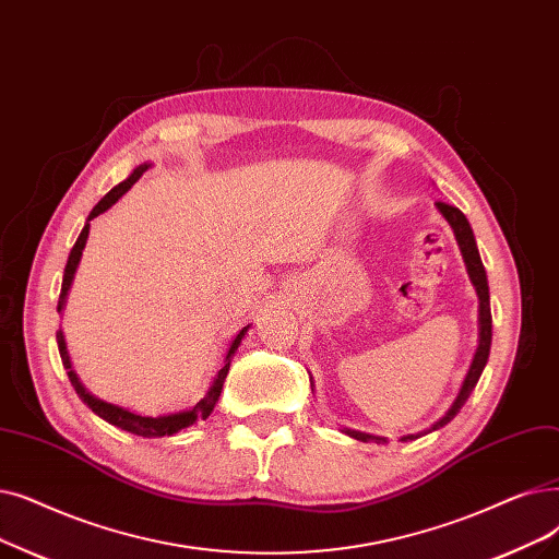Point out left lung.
Returning a JSON list of instances; mask_svg holds the SVG:
<instances>
[{
    "instance_id": "8db88e82",
    "label": "left lung",
    "mask_w": 559,
    "mask_h": 559,
    "mask_svg": "<svg viewBox=\"0 0 559 559\" xmlns=\"http://www.w3.org/2000/svg\"><path fill=\"white\" fill-rule=\"evenodd\" d=\"M436 207H439V212L445 216V222L450 224V228L454 230V237H456V245L461 249V255H464V262H466V270H468V276H471V283L475 285V293L479 297V345H477V352H475V358L471 362V370L464 379V383H461V391L456 395V400L452 402V406L448 408V414L439 420L433 423L429 429L425 431H418V433H408V436H402V441H416L420 439V436L433 431V429H441L445 427L459 411L461 406H464L473 393V388L477 385L479 377H481V370L484 366H487L489 360V352H491V304H489V281H487V272H484V264H481V258H479V251H477V245H475V235H473V228L468 224V219L464 216V212H461L459 207L454 205H448V203H436ZM345 433H349L352 439L356 441H362V443H385V439H381V436H372V433H366V431H356V429H345Z\"/></svg>"
}]
</instances>
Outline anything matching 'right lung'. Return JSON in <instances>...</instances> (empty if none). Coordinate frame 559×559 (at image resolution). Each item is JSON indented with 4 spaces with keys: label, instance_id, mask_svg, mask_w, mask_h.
I'll list each match as a JSON object with an SVG mask.
<instances>
[{
    "label": "right lung",
    "instance_id": "1",
    "mask_svg": "<svg viewBox=\"0 0 559 559\" xmlns=\"http://www.w3.org/2000/svg\"><path fill=\"white\" fill-rule=\"evenodd\" d=\"M151 168V164H139L134 171L130 174V178L128 180H123L120 185H116L109 193H105V199L95 205L93 210H91V214H88V219H86V224H84V228H82V233H80V237H78V241H75V247H72V251H70V255H68V262H66V270H63V283H61V295H59V306H57V310L61 312L63 310V306H66V299H68V293H70V285H72V278H75V272H78V264H80V260H82V251H84V247H86V239H88V228H91V222L95 219V216L98 214H103V212H107L120 197H123V193L145 174ZM247 331H249V326H245L241 329L237 335H235V340L230 343V347H228V354H226V360H224V366H222V370L216 372V377H214V381H212V385L207 388V393L203 395V400H199L197 404H193L189 411H178V414H168V416H157V418H153V416H139V414H134V411H130V408H123V406H116V404H109V402H103V400H98L95 395H91L86 388L82 385V381L78 379V374H75V370H72V366H70V356H68V349H66V337H63V331H57V343H59V354H61V362H63V368L68 370V379H70V383H72V388H75L78 391V395H80V400L93 411L95 416H100L103 420H107L109 425H114V427H120V429H126V431H130V433H136V436H143V439H159V436H174V433H178L180 429H185V427H191L193 423L197 420H205L212 411H214V406H216V402H219V395H222V388H224V381H226V377H228V370H230V360H233V356H235V352H237V347H239V343H241V337L247 335Z\"/></svg>",
    "mask_w": 559,
    "mask_h": 559
}]
</instances>
